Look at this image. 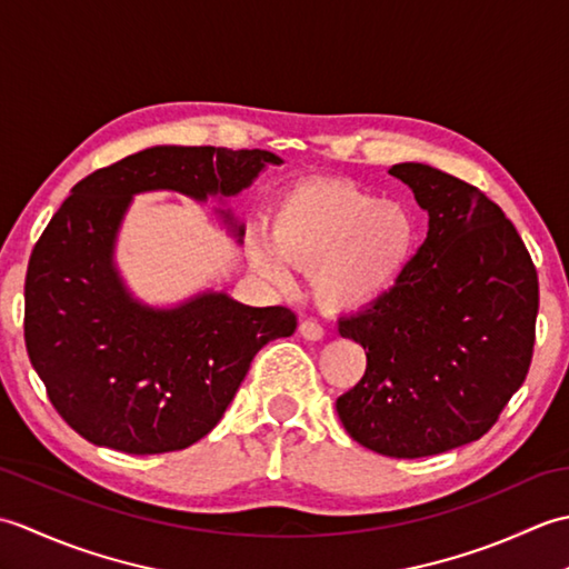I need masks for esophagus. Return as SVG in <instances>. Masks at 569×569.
<instances>
[{
    "label": "esophagus",
    "mask_w": 569,
    "mask_h": 569,
    "mask_svg": "<svg viewBox=\"0 0 569 569\" xmlns=\"http://www.w3.org/2000/svg\"><path fill=\"white\" fill-rule=\"evenodd\" d=\"M300 335L306 337V340H322V335H325V330H322V325H320V320H316V318H308V320H303L300 322Z\"/></svg>",
    "instance_id": "34e87169"
}]
</instances>
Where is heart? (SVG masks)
Returning <instances> with one entry per match:
<instances>
[{
	"label": "heart",
	"mask_w": 569,
	"mask_h": 569,
	"mask_svg": "<svg viewBox=\"0 0 569 569\" xmlns=\"http://www.w3.org/2000/svg\"><path fill=\"white\" fill-rule=\"evenodd\" d=\"M272 251L253 241L251 259L273 283L288 273L278 257L312 269V288L330 308H357L398 281L413 257L416 220L401 202L347 180L296 186L271 222Z\"/></svg>",
	"instance_id": "obj_1"
}]
</instances>
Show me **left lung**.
Instances as JSON below:
<instances>
[{
	"label": "left lung",
	"mask_w": 569,
	"mask_h": 569,
	"mask_svg": "<svg viewBox=\"0 0 569 569\" xmlns=\"http://www.w3.org/2000/svg\"><path fill=\"white\" fill-rule=\"evenodd\" d=\"M389 173L428 210V237L393 288L340 318L367 371L337 398L352 438L386 457L440 455L487 435L528 377L538 271L503 210L426 163Z\"/></svg>",
	"instance_id": "8db88e82"
}]
</instances>
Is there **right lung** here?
<instances>
[{
    "instance_id": "add662e5",
    "label": "right lung",
    "mask_w": 569,
    "mask_h": 569,
    "mask_svg": "<svg viewBox=\"0 0 569 569\" xmlns=\"http://www.w3.org/2000/svg\"><path fill=\"white\" fill-rule=\"evenodd\" d=\"M261 149L153 147L82 178L36 241L23 286V342L48 401L84 440L127 455L186 450L204 438L259 349L291 337L296 312L204 293L176 310L139 306L112 269L134 192L234 196ZM241 234V227L237 229Z\"/></svg>"
}]
</instances>
